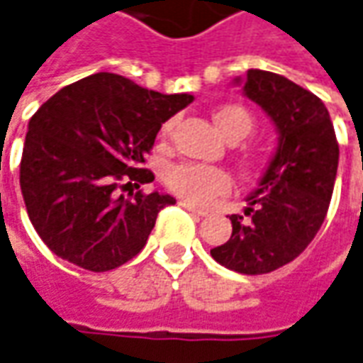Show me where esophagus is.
Wrapping results in <instances>:
<instances>
[{
	"label": "esophagus",
	"mask_w": 363,
	"mask_h": 363,
	"mask_svg": "<svg viewBox=\"0 0 363 363\" xmlns=\"http://www.w3.org/2000/svg\"><path fill=\"white\" fill-rule=\"evenodd\" d=\"M179 204H181L184 211H189V213L196 214V216H206V211H201V208H196V206H194V204H191L189 201H181Z\"/></svg>",
	"instance_id": "esophagus-1"
}]
</instances>
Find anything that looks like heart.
I'll return each mask as SVG.
<instances>
[{
  "mask_svg": "<svg viewBox=\"0 0 363 363\" xmlns=\"http://www.w3.org/2000/svg\"><path fill=\"white\" fill-rule=\"evenodd\" d=\"M214 121L218 129L230 143L244 139L254 127L250 113L240 105H226L214 113ZM172 129V123L164 125V133ZM164 182L184 201L192 204H208L214 196L230 191V177L211 164L201 162H181L171 167L164 174Z\"/></svg>",
  "mask_w": 363,
  "mask_h": 363,
  "instance_id": "heart-1",
  "label": "heart"
}]
</instances>
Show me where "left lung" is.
<instances>
[{
	"label": "left lung",
	"instance_id": "obj_1",
	"mask_svg": "<svg viewBox=\"0 0 363 363\" xmlns=\"http://www.w3.org/2000/svg\"><path fill=\"white\" fill-rule=\"evenodd\" d=\"M242 93L274 123L278 147L246 199L244 216H230L228 242L211 254L234 272L266 274L314 240L334 192L340 149L326 105L290 79L248 69Z\"/></svg>",
	"mask_w": 363,
	"mask_h": 363
}]
</instances>
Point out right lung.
<instances>
[{"mask_svg": "<svg viewBox=\"0 0 363 363\" xmlns=\"http://www.w3.org/2000/svg\"><path fill=\"white\" fill-rule=\"evenodd\" d=\"M115 73H95L45 101L29 121L19 184L47 248L91 272H107L145 248L171 194H117L120 182L155 181L143 169L161 125L192 103Z\"/></svg>", "mask_w": 363, "mask_h": 363, "instance_id": "right-lung-1", "label": "right lung"}]
</instances>
